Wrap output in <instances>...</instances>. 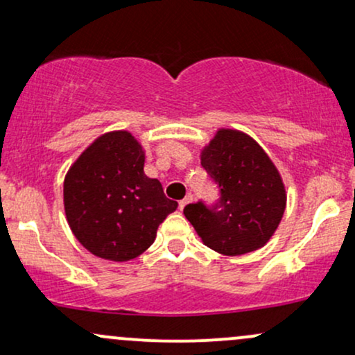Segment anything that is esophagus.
I'll list each match as a JSON object with an SVG mask.
<instances>
[{"label":"esophagus","instance_id":"obj_1","mask_svg":"<svg viewBox=\"0 0 355 355\" xmlns=\"http://www.w3.org/2000/svg\"><path fill=\"white\" fill-rule=\"evenodd\" d=\"M191 200H193V197H191V195L189 193V195H187V197H185V198H183V200H182L180 203H178V207H180V210H183V209H185V207H187V205H189V203H190Z\"/></svg>","mask_w":355,"mask_h":355}]
</instances>
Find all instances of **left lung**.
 Segmentation results:
<instances>
[{
	"instance_id": "8db88e82",
	"label": "left lung",
	"mask_w": 355,
	"mask_h": 355,
	"mask_svg": "<svg viewBox=\"0 0 355 355\" xmlns=\"http://www.w3.org/2000/svg\"><path fill=\"white\" fill-rule=\"evenodd\" d=\"M200 162L220 189L215 205L197 202L183 209L202 242L230 257L266 245L287 203L282 177L266 150L247 133L220 128L203 146Z\"/></svg>"
}]
</instances>
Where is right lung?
Returning a JSON list of instances; mask_svg holds the SVG:
<instances>
[{
  "mask_svg": "<svg viewBox=\"0 0 355 355\" xmlns=\"http://www.w3.org/2000/svg\"><path fill=\"white\" fill-rule=\"evenodd\" d=\"M144 146L126 130L93 141L70 166L63 183L68 225L100 259L126 262L155 242L158 225L178 203L144 172Z\"/></svg>",
  "mask_w": 355,
  "mask_h": 355,
  "instance_id": "obj_1",
  "label": "right lung"
}]
</instances>
